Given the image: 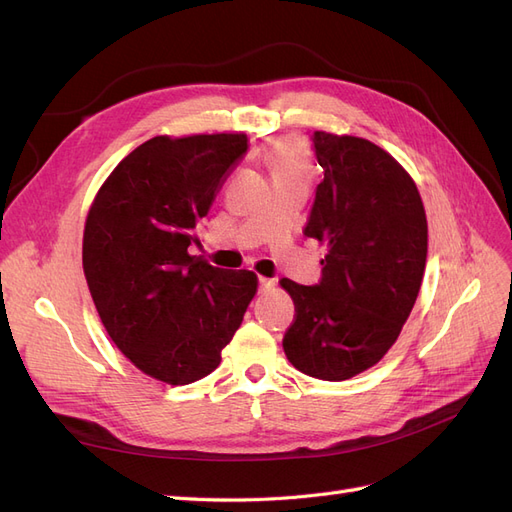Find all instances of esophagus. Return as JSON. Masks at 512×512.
<instances>
[{"label":"esophagus","instance_id":"1","mask_svg":"<svg viewBox=\"0 0 512 512\" xmlns=\"http://www.w3.org/2000/svg\"><path fill=\"white\" fill-rule=\"evenodd\" d=\"M273 280H269V277H258V292H267L273 288Z\"/></svg>","mask_w":512,"mask_h":512}]
</instances>
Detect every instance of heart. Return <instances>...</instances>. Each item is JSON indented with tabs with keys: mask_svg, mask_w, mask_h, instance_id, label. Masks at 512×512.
<instances>
[{
	"mask_svg": "<svg viewBox=\"0 0 512 512\" xmlns=\"http://www.w3.org/2000/svg\"><path fill=\"white\" fill-rule=\"evenodd\" d=\"M267 164L273 179L309 177V156L305 143L297 136H284L267 149Z\"/></svg>",
	"mask_w": 512,
	"mask_h": 512,
	"instance_id": "b5f03b06",
	"label": "heart"
}]
</instances>
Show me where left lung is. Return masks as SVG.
Listing matches in <instances>:
<instances>
[{
    "label": "left lung",
    "instance_id": "1",
    "mask_svg": "<svg viewBox=\"0 0 512 512\" xmlns=\"http://www.w3.org/2000/svg\"><path fill=\"white\" fill-rule=\"evenodd\" d=\"M312 143L324 179L303 235L327 256L316 286L280 282L297 312L282 344L303 374L339 382L399 337L423 282L427 218L412 177L378 145L329 132Z\"/></svg>",
    "mask_w": 512,
    "mask_h": 512
}]
</instances>
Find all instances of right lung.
<instances>
[{"mask_svg":"<svg viewBox=\"0 0 512 512\" xmlns=\"http://www.w3.org/2000/svg\"><path fill=\"white\" fill-rule=\"evenodd\" d=\"M247 151L245 134L156 136L123 158L89 209L83 271L115 346L166 384L209 376L258 277L192 256L198 224Z\"/></svg>","mask_w":512,"mask_h":512,"instance_id":"right-lung-1","label":"right lung"}]
</instances>
